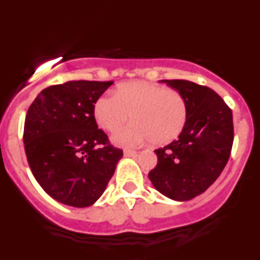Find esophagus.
Here are the masks:
<instances>
[{"label":"esophagus","mask_w":260,"mask_h":260,"mask_svg":"<svg viewBox=\"0 0 260 260\" xmlns=\"http://www.w3.org/2000/svg\"><path fill=\"white\" fill-rule=\"evenodd\" d=\"M123 155L127 156V157H135L138 155L137 151H133V150H125L123 151Z\"/></svg>","instance_id":"obj_1"}]
</instances>
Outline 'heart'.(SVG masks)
I'll return each mask as SVG.
<instances>
[{"mask_svg": "<svg viewBox=\"0 0 260 260\" xmlns=\"http://www.w3.org/2000/svg\"><path fill=\"white\" fill-rule=\"evenodd\" d=\"M132 113L134 121L118 128L112 141L122 147H137L152 141L156 146L171 143L187 121V104L180 92L144 80L117 87L114 95L96 100L93 116L107 132L122 125Z\"/></svg>", "mask_w": 260, "mask_h": 260, "instance_id": "obj_1", "label": "heart"}]
</instances>
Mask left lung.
<instances>
[{"label":"left lung","instance_id":"1","mask_svg":"<svg viewBox=\"0 0 260 260\" xmlns=\"http://www.w3.org/2000/svg\"><path fill=\"white\" fill-rule=\"evenodd\" d=\"M181 93L187 121L171 144L155 150L157 165L148 173L155 189L168 198L186 202L217 180L233 146V114L213 89L190 80H161Z\"/></svg>","mask_w":260,"mask_h":260}]
</instances>
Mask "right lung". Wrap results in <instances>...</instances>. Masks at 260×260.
<instances>
[{"instance_id":"right-lung-1","label":"right lung","mask_w":260,"mask_h":260,"mask_svg":"<svg viewBox=\"0 0 260 260\" xmlns=\"http://www.w3.org/2000/svg\"><path fill=\"white\" fill-rule=\"evenodd\" d=\"M112 84L70 80L43 89L28 108L27 160L39 185L59 203L79 208L95 203L122 157L93 116L96 100Z\"/></svg>"}]
</instances>
